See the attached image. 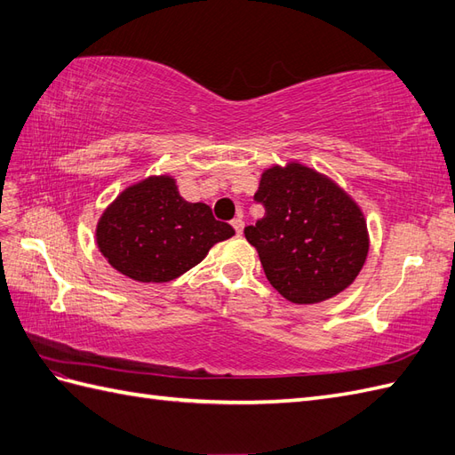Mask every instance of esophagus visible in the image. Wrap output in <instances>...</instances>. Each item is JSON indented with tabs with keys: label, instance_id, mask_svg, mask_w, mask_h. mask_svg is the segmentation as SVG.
Masks as SVG:
<instances>
[{
	"label": "esophagus",
	"instance_id": "obj_1",
	"mask_svg": "<svg viewBox=\"0 0 455 455\" xmlns=\"http://www.w3.org/2000/svg\"><path fill=\"white\" fill-rule=\"evenodd\" d=\"M231 226H234V229L237 231V235L243 234V228H245V221H243L241 216H237L234 221H231Z\"/></svg>",
	"mask_w": 455,
	"mask_h": 455
}]
</instances>
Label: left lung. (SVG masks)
Returning <instances> with one entry per match:
<instances>
[{
  "mask_svg": "<svg viewBox=\"0 0 455 455\" xmlns=\"http://www.w3.org/2000/svg\"><path fill=\"white\" fill-rule=\"evenodd\" d=\"M264 218L245 228L266 278L287 301L315 305L355 282L371 239L361 206L328 175L290 160L260 175Z\"/></svg>",
  "mask_w": 455,
  "mask_h": 455,
  "instance_id": "8db88e82",
  "label": "left lung"
}]
</instances>
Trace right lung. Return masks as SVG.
I'll use <instances>...</instances> for the list:
<instances>
[{"label":"right lung","mask_w":455,"mask_h":455,"mask_svg":"<svg viewBox=\"0 0 455 455\" xmlns=\"http://www.w3.org/2000/svg\"><path fill=\"white\" fill-rule=\"evenodd\" d=\"M235 235L204 203L180 195L170 173L148 175L125 187L98 218L96 245L112 268L144 283L180 278L216 243Z\"/></svg>","instance_id":"obj_1"}]
</instances>
